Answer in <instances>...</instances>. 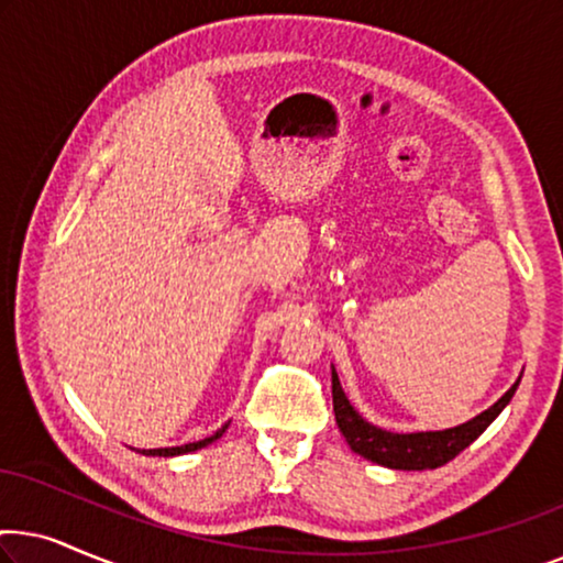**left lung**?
Returning a JSON list of instances; mask_svg holds the SVG:
<instances>
[{
    "label": "left lung",
    "mask_w": 563,
    "mask_h": 563,
    "mask_svg": "<svg viewBox=\"0 0 563 563\" xmlns=\"http://www.w3.org/2000/svg\"><path fill=\"white\" fill-rule=\"evenodd\" d=\"M518 384L520 379L489 410L476 415L468 422H461L456 428L426 430V433H391V430L372 426V422L353 410V405L345 397L341 379H338L333 368V410L338 428H341V433L349 441L353 453L387 468L422 472V468H438L449 464L468 443H474L489 428V422L505 410L515 395V389H518Z\"/></svg>",
    "instance_id": "1"
}]
</instances>
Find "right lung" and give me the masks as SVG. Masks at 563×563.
Returning a JSON list of instances; mask_svg holds the SVG:
<instances>
[{"label": "right lung", "mask_w": 563, "mask_h": 563, "mask_svg": "<svg viewBox=\"0 0 563 563\" xmlns=\"http://www.w3.org/2000/svg\"><path fill=\"white\" fill-rule=\"evenodd\" d=\"M225 430H228V422L218 430V433H212L210 438H205V441H197V443H184V445H174V449H148V451L143 449L141 453H145V456H181V453H189V451L205 449V445L214 443L222 433H225Z\"/></svg>", "instance_id": "1"}]
</instances>
